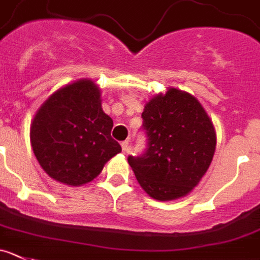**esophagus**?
I'll return each instance as SVG.
<instances>
[{
  "label": "esophagus",
  "instance_id": "esophagus-1",
  "mask_svg": "<svg viewBox=\"0 0 260 260\" xmlns=\"http://www.w3.org/2000/svg\"><path fill=\"white\" fill-rule=\"evenodd\" d=\"M128 145H129V142H128V141H123V142H122V150H123V152H127V151H128Z\"/></svg>",
  "mask_w": 260,
  "mask_h": 260
}]
</instances>
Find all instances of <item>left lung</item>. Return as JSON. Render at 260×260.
Masks as SVG:
<instances>
[{
	"label": "left lung",
	"mask_w": 260,
	"mask_h": 260,
	"mask_svg": "<svg viewBox=\"0 0 260 260\" xmlns=\"http://www.w3.org/2000/svg\"><path fill=\"white\" fill-rule=\"evenodd\" d=\"M144 154L128 156L138 183L155 200L186 196L207 173L215 151V131L201 104L190 93L169 88L145 105Z\"/></svg>",
	"instance_id": "left-lung-1"
}]
</instances>
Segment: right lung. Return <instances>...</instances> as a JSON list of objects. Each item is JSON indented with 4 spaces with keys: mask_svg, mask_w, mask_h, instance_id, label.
I'll use <instances>...</instances> for the list:
<instances>
[{
    "mask_svg": "<svg viewBox=\"0 0 260 260\" xmlns=\"http://www.w3.org/2000/svg\"><path fill=\"white\" fill-rule=\"evenodd\" d=\"M111 128L113 119L101 108L99 87L82 79L57 89L38 109L30 124V144L51 178L82 186L122 151Z\"/></svg>",
    "mask_w": 260,
    "mask_h": 260,
    "instance_id": "obj_1",
    "label": "right lung"
}]
</instances>
